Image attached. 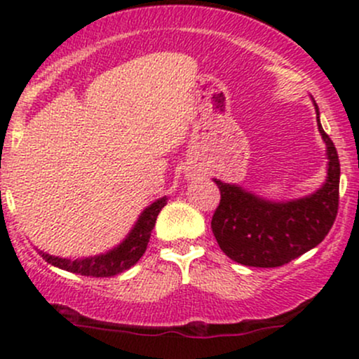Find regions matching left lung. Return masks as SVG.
Segmentation results:
<instances>
[{"label": "left lung", "instance_id": "1", "mask_svg": "<svg viewBox=\"0 0 359 359\" xmlns=\"http://www.w3.org/2000/svg\"><path fill=\"white\" fill-rule=\"evenodd\" d=\"M319 131L327 145L329 168L323 189L312 196L277 204L214 180L221 201L211 228L219 248L236 263L257 269L282 266L314 248L331 231L339 209L341 167L334 143L320 123Z\"/></svg>", "mask_w": 359, "mask_h": 359}]
</instances>
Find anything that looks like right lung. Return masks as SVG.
Listing matches in <instances>:
<instances>
[{
    "label": "right lung",
    "mask_w": 359,
    "mask_h": 359,
    "mask_svg": "<svg viewBox=\"0 0 359 359\" xmlns=\"http://www.w3.org/2000/svg\"><path fill=\"white\" fill-rule=\"evenodd\" d=\"M165 204V197H162V199L151 204L150 208H147L142 216H140L137 226L130 233V236L118 248L111 250L109 253L101 255V257L74 259V262H71V259L65 258L50 257L47 253L40 255L50 265L59 266L62 270L72 271V273L84 275V277H113V275H118L121 271L131 269L143 257L148 241H150L151 229L155 228L156 216H158V212L162 211Z\"/></svg>",
    "instance_id": "add662e5"
}]
</instances>
